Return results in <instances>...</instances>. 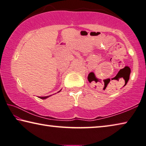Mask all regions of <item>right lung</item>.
<instances>
[{"label":"right lung","instance_id":"1","mask_svg":"<svg viewBox=\"0 0 146 146\" xmlns=\"http://www.w3.org/2000/svg\"><path fill=\"white\" fill-rule=\"evenodd\" d=\"M61 91V90H59V91L58 92H60ZM50 96H43V97H40V96H39V98H40V99H46L47 98H48V97H50Z\"/></svg>","mask_w":146,"mask_h":146}]
</instances>
